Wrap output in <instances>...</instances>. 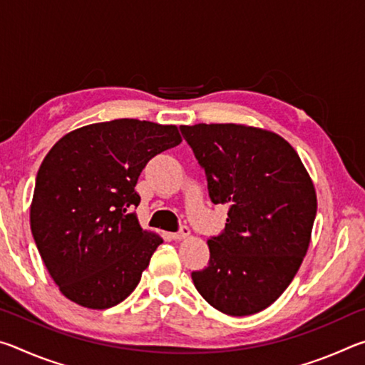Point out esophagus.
<instances>
[{
	"instance_id": "esophagus-1",
	"label": "esophagus",
	"mask_w": 365,
	"mask_h": 365,
	"mask_svg": "<svg viewBox=\"0 0 365 365\" xmlns=\"http://www.w3.org/2000/svg\"><path fill=\"white\" fill-rule=\"evenodd\" d=\"M188 235H190V228L187 225H182L180 230L175 232V233H172V238H174V240H183V238H187Z\"/></svg>"
}]
</instances>
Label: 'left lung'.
Returning a JSON list of instances; mask_svg holds the SVG:
<instances>
[{
    "instance_id": "obj_1",
    "label": "left lung",
    "mask_w": 365,
    "mask_h": 365,
    "mask_svg": "<svg viewBox=\"0 0 365 365\" xmlns=\"http://www.w3.org/2000/svg\"><path fill=\"white\" fill-rule=\"evenodd\" d=\"M180 130L205 170L211 201L228 206L225 228L207 242V267L191 279L220 312L251 316L294 279L311 242L316 190L298 153L279 135L237 123Z\"/></svg>"
}]
</instances>
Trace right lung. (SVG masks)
Segmentation results:
<instances>
[{
    "label": "right lung",
    "instance_id": "add662e5",
    "mask_svg": "<svg viewBox=\"0 0 365 365\" xmlns=\"http://www.w3.org/2000/svg\"><path fill=\"white\" fill-rule=\"evenodd\" d=\"M180 141L175 125L115 119L67 133L46 154L30 227L66 298L108 309L137 288L163 238L140 227L135 185L154 156Z\"/></svg>",
    "mask_w": 365,
    "mask_h": 365
}]
</instances>
